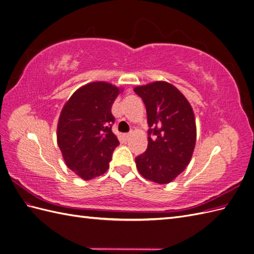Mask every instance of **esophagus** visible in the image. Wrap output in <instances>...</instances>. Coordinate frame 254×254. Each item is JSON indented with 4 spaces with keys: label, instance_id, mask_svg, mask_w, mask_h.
Instances as JSON below:
<instances>
[{
    "label": "esophagus",
    "instance_id": "obj_1",
    "mask_svg": "<svg viewBox=\"0 0 254 254\" xmlns=\"http://www.w3.org/2000/svg\"><path fill=\"white\" fill-rule=\"evenodd\" d=\"M123 137H124V139L127 141V140L130 139V137H131V133H126V134L123 135Z\"/></svg>",
    "mask_w": 254,
    "mask_h": 254
}]
</instances>
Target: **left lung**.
Returning <instances> with one entry per match:
<instances>
[{"label":"left lung","mask_w":254,"mask_h":254,"mask_svg":"<svg viewBox=\"0 0 254 254\" xmlns=\"http://www.w3.org/2000/svg\"><path fill=\"white\" fill-rule=\"evenodd\" d=\"M133 90L145 104L149 126L147 149L135 158L137 171L149 181L170 183L193 156L197 132L193 108L170 82L153 81Z\"/></svg>","instance_id":"left-lung-1"}]
</instances>
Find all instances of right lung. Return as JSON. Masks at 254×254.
Returning <instances> with one entry per match:
<instances>
[{
  "label": "right lung",
  "mask_w": 254,
  "mask_h": 254,
  "mask_svg": "<svg viewBox=\"0 0 254 254\" xmlns=\"http://www.w3.org/2000/svg\"><path fill=\"white\" fill-rule=\"evenodd\" d=\"M121 91L106 81L90 82L76 90L61 110L57 143L66 166L83 180L105 174L120 144L111 130V107Z\"/></svg>",
  "instance_id": "add662e5"
}]
</instances>
